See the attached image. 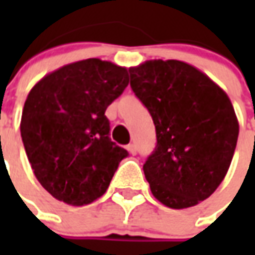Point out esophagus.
I'll list each match as a JSON object with an SVG mask.
<instances>
[{"instance_id":"34e87169","label":"esophagus","mask_w":255,"mask_h":255,"mask_svg":"<svg viewBox=\"0 0 255 255\" xmlns=\"http://www.w3.org/2000/svg\"><path fill=\"white\" fill-rule=\"evenodd\" d=\"M128 150L130 154H136V146L134 144H128Z\"/></svg>"}]
</instances>
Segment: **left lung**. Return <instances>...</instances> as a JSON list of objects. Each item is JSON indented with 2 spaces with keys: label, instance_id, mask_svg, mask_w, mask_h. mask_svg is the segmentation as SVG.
Listing matches in <instances>:
<instances>
[{
  "label": "left lung",
  "instance_id": "left-lung-1",
  "mask_svg": "<svg viewBox=\"0 0 255 255\" xmlns=\"http://www.w3.org/2000/svg\"><path fill=\"white\" fill-rule=\"evenodd\" d=\"M129 72L156 128V149L143 164L152 194L170 209L199 204L220 186L236 150L239 121L230 98L176 59L146 61Z\"/></svg>",
  "mask_w": 255,
  "mask_h": 255
}]
</instances>
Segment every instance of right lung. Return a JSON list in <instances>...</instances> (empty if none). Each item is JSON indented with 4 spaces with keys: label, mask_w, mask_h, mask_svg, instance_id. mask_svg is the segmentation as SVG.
<instances>
[{
    "label": "right lung",
    "mask_w": 255,
    "mask_h": 255,
    "mask_svg": "<svg viewBox=\"0 0 255 255\" xmlns=\"http://www.w3.org/2000/svg\"><path fill=\"white\" fill-rule=\"evenodd\" d=\"M129 84L125 66L89 58L68 64L29 91L21 137L35 177L56 200L99 199L128 152L109 137L106 108Z\"/></svg>",
    "instance_id": "add662e5"
}]
</instances>
